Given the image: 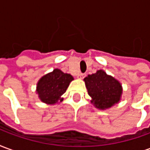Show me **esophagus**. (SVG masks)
Returning a JSON list of instances; mask_svg holds the SVG:
<instances>
[{"label": "esophagus", "mask_w": 150, "mask_h": 150, "mask_svg": "<svg viewBox=\"0 0 150 150\" xmlns=\"http://www.w3.org/2000/svg\"><path fill=\"white\" fill-rule=\"evenodd\" d=\"M85 77V74H78V75H77V79H83Z\"/></svg>", "instance_id": "obj_1"}]
</instances>
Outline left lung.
<instances>
[{
    "label": "left lung",
    "instance_id": "obj_1",
    "mask_svg": "<svg viewBox=\"0 0 150 150\" xmlns=\"http://www.w3.org/2000/svg\"><path fill=\"white\" fill-rule=\"evenodd\" d=\"M83 81L91 103L100 110H106L120 103L123 94L121 83L104 70H98L95 74L88 75Z\"/></svg>",
    "mask_w": 150,
    "mask_h": 150
}]
</instances>
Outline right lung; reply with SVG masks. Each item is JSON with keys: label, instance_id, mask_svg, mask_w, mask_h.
<instances>
[{"label": "right lung", "instance_id": "right-lung-1", "mask_svg": "<svg viewBox=\"0 0 150 150\" xmlns=\"http://www.w3.org/2000/svg\"><path fill=\"white\" fill-rule=\"evenodd\" d=\"M72 80L74 78L71 75L62 72L60 69H54L38 81L36 93L44 104L54 105L61 103L63 100L62 96Z\"/></svg>", "mask_w": 150, "mask_h": 150}]
</instances>
